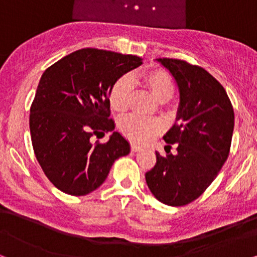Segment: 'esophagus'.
I'll return each instance as SVG.
<instances>
[{
	"label": "esophagus",
	"instance_id": "esophagus-1",
	"mask_svg": "<svg viewBox=\"0 0 257 257\" xmlns=\"http://www.w3.org/2000/svg\"><path fill=\"white\" fill-rule=\"evenodd\" d=\"M131 148H132V152L133 153H136V152H139V150H141V147L138 146V145H135V143H132Z\"/></svg>",
	"mask_w": 257,
	"mask_h": 257
}]
</instances>
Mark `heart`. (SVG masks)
Returning <instances> with one entry per match:
<instances>
[{
    "mask_svg": "<svg viewBox=\"0 0 257 257\" xmlns=\"http://www.w3.org/2000/svg\"><path fill=\"white\" fill-rule=\"evenodd\" d=\"M141 81L159 102H167L175 94V83L170 75L163 69H149L141 74ZM133 91V80L129 76H122L112 84L109 94L111 108L117 112L128 109ZM118 129L126 139L133 142H146L152 140L162 131V124L157 118H146L138 115L122 117L118 122Z\"/></svg>",
    "mask_w": 257,
    "mask_h": 257,
    "instance_id": "b5f03b06",
    "label": "heart"
}]
</instances>
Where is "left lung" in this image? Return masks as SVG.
Segmentation results:
<instances>
[{
	"instance_id": "left-lung-1",
	"label": "left lung",
	"mask_w": 257,
	"mask_h": 257,
	"mask_svg": "<svg viewBox=\"0 0 257 257\" xmlns=\"http://www.w3.org/2000/svg\"><path fill=\"white\" fill-rule=\"evenodd\" d=\"M172 74L180 91L176 122L163 136L177 143L176 154L156 152L146 173L152 194L167 206L193 202L216 179L228 159L234 132V109L224 88L207 70L186 61L156 59Z\"/></svg>"
}]
</instances>
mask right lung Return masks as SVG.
<instances>
[{
    "instance_id": "right-lung-1",
    "label": "right lung",
    "mask_w": 257,
    "mask_h": 257,
    "mask_svg": "<svg viewBox=\"0 0 257 257\" xmlns=\"http://www.w3.org/2000/svg\"><path fill=\"white\" fill-rule=\"evenodd\" d=\"M142 64L135 55L85 48L50 66L41 76L29 116L34 153L57 189L83 196L107 179L131 145L110 116L109 94L119 77ZM112 131L108 143L95 136Z\"/></svg>"
}]
</instances>
